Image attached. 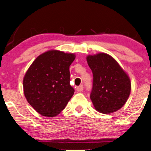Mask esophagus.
Here are the masks:
<instances>
[{
	"instance_id": "obj_1",
	"label": "esophagus",
	"mask_w": 151,
	"mask_h": 151,
	"mask_svg": "<svg viewBox=\"0 0 151 151\" xmlns=\"http://www.w3.org/2000/svg\"><path fill=\"white\" fill-rule=\"evenodd\" d=\"M83 89H84V86H83V85H79V86H77V91L78 92H81V91L83 90Z\"/></svg>"
}]
</instances>
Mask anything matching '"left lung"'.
I'll return each instance as SVG.
<instances>
[{"instance_id":"8db88e82","label":"left lung","mask_w":151,"mask_h":151,"mask_svg":"<svg viewBox=\"0 0 151 151\" xmlns=\"http://www.w3.org/2000/svg\"><path fill=\"white\" fill-rule=\"evenodd\" d=\"M86 60L93 73L90 98L93 106L103 114L116 111L125 104L131 93L129 77L108 54L89 55Z\"/></svg>"}]
</instances>
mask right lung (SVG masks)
Returning <instances> with one entry per match:
<instances>
[{
	"label": "right lung",
	"instance_id": "right-lung-1",
	"mask_svg": "<svg viewBox=\"0 0 151 151\" xmlns=\"http://www.w3.org/2000/svg\"><path fill=\"white\" fill-rule=\"evenodd\" d=\"M75 55L49 50L39 55L23 78L24 94L36 111L44 116H55L73 96L70 66Z\"/></svg>",
	"mask_w": 151,
	"mask_h": 151
}]
</instances>
